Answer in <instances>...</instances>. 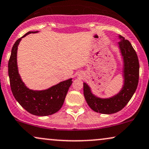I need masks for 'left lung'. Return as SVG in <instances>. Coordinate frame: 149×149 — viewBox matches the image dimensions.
<instances>
[{
	"instance_id": "obj_1",
	"label": "left lung",
	"mask_w": 149,
	"mask_h": 149,
	"mask_svg": "<svg viewBox=\"0 0 149 149\" xmlns=\"http://www.w3.org/2000/svg\"><path fill=\"white\" fill-rule=\"evenodd\" d=\"M118 42L124 61V86L119 93L110 98L102 99L91 93V88L83 83L84 95L90 108L94 111L103 114H112L120 111L125 107L136 91L139 81L138 58L135 51L128 40L119 36Z\"/></svg>"
}]
</instances>
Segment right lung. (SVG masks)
Listing matches in <instances>:
<instances>
[{
  "label": "right lung",
  "mask_w": 149,
  "mask_h": 149,
  "mask_svg": "<svg viewBox=\"0 0 149 149\" xmlns=\"http://www.w3.org/2000/svg\"><path fill=\"white\" fill-rule=\"evenodd\" d=\"M29 31L14 43L8 63V74L12 93L18 102L31 114L46 116L55 113L61 109L72 79L63 81L43 91H33L24 85L18 73L17 67V49L22 38L31 33Z\"/></svg>",
  "instance_id": "obj_1"
}]
</instances>
